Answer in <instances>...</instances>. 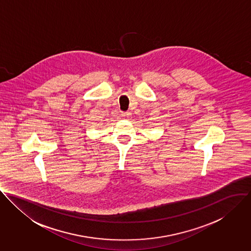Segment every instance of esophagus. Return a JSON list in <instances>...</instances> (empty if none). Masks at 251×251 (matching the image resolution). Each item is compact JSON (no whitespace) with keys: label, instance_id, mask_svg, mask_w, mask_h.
Wrapping results in <instances>:
<instances>
[{"label":"esophagus","instance_id":"1","mask_svg":"<svg viewBox=\"0 0 251 251\" xmlns=\"http://www.w3.org/2000/svg\"><path fill=\"white\" fill-rule=\"evenodd\" d=\"M122 118H129L131 116V112H122L120 115Z\"/></svg>","mask_w":251,"mask_h":251}]
</instances>
